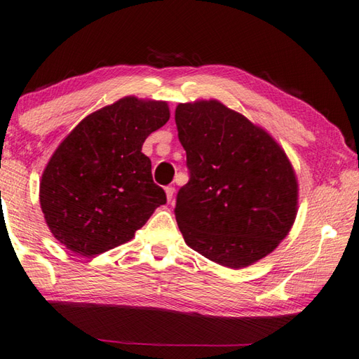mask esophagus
<instances>
[{
  "label": "esophagus",
  "instance_id": "1",
  "mask_svg": "<svg viewBox=\"0 0 359 359\" xmlns=\"http://www.w3.org/2000/svg\"><path fill=\"white\" fill-rule=\"evenodd\" d=\"M173 195H175V187H173V186H167V187H165L167 201H172V200H173Z\"/></svg>",
  "mask_w": 359,
  "mask_h": 359
}]
</instances>
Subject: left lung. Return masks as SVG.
<instances>
[{
    "instance_id": "1",
    "label": "left lung",
    "mask_w": 359,
    "mask_h": 359,
    "mask_svg": "<svg viewBox=\"0 0 359 359\" xmlns=\"http://www.w3.org/2000/svg\"><path fill=\"white\" fill-rule=\"evenodd\" d=\"M175 122L190 170L175 208L186 245L233 269L266 257L297 215L299 184L287 153L217 99L178 104Z\"/></svg>"
}]
</instances>
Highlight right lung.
Segmentation results:
<instances>
[{
  "mask_svg": "<svg viewBox=\"0 0 359 359\" xmlns=\"http://www.w3.org/2000/svg\"><path fill=\"white\" fill-rule=\"evenodd\" d=\"M170 119L165 100L127 96L88 114L55 149L40 180V206L67 250L94 257L127 243L161 204L142 144Z\"/></svg>",
  "mask_w": 359,
  "mask_h": 359,
  "instance_id": "right-lung-1",
  "label": "right lung"
}]
</instances>
